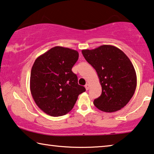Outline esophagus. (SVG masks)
I'll use <instances>...</instances> for the list:
<instances>
[{
  "label": "esophagus",
  "mask_w": 154,
  "mask_h": 154,
  "mask_svg": "<svg viewBox=\"0 0 154 154\" xmlns=\"http://www.w3.org/2000/svg\"><path fill=\"white\" fill-rule=\"evenodd\" d=\"M89 87H90V85H89L88 84H86V85H85V88H86V91L88 90Z\"/></svg>",
  "instance_id": "obj_1"
}]
</instances>
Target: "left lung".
<instances>
[{"label":"left lung","instance_id":"left-lung-1","mask_svg":"<svg viewBox=\"0 0 154 154\" xmlns=\"http://www.w3.org/2000/svg\"><path fill=\"white\" fill-rule=\"evenodd\" d=\"M82 52L95 69L102 86V94L94 100V105L106 113L125 107L137 86L136 70L128 57L120 49L110 45L82 50Z\"/></svg>","mask_w":154,"mask_h":154}]
</instances>
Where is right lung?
<instances>
[{
	"instance_id": "right-lung-1",
	"label": "right lung",
	"mask_w": 154,
	"mask_h": 154,
	"mask_svg": "<svg viewBox=\"0 0 154 154\" xmlns=\"http://www.w3.org/2000/svg\"><path fill=\"white\" fill-rule=\"evenodd\" d=\"M79 58L77 50L56 46L41 54L31 70L30 91L41 110L59 117L72 109L79 94L86 91L78 84L72 68Z\"/></svg>"
}]
</instances>
